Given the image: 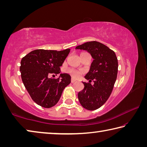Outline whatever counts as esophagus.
Segmentation results:
<instances>
[{"label":"esophagus","mask_w":147,"mask_h":147,"mask_svg":"<svg viewBox=\"0 0 147 147\" xmlns=\"http://www.w3.org/2000/svg\"><path fill=\"white\" fill-rule=\"evenodd\" d=\"M71 83H74V82H76V80L75 79H74V78H71Z\"/></svg>","instance_id":"obj_1"}]
</instances>
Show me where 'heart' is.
Here are the masks:
<instances>
[{"label": "heart", "mask_w": 147, "mask_h": 147, "mask_svg": "<svg viewBox=\"0 0 147 147\" xmlns=\"http://www.w3.org/2000/svg\"><path fill=\"white\" fill-rule=\"evenodd\" d=\"M65 72L67 73H69L71 74V76H73L74 78H78L79 76L80 75V74L82 73V71L75 70L73 69H67L65 70Z\"/></svg>", "instance_id": "heart-1"}]
</instances>
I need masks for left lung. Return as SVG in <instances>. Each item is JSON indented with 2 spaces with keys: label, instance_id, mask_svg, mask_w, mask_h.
<instances>
[{
  "label": "left lung",
  "instance_id": "obj_1",
  "mask_svg": "<svg viewBox=\"0 0 147 147\" xmlns=\"http://www.w3.org/2000/svg\"><path fill=\"white\" fill-rule=\"evenodd\" d=\"M76 49L87 51L93 58L85 76L89 82H82L84 88L78 93V98L84 108L95 110L106 102L112 92L117 76V58L112 50L95 41L86 42Z\"/></svg>",
  "mask_w": 147,
  "mask_h": 147
}]
</instances>
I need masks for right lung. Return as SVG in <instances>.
Returning a JSON list of instances; mask_svg holds the SVG:
<instances>
[{
	"label": "right lung",
	"mask_w": 147,
	"mask_h": 147,
	"mask_svg": "<svg viewBox=\"0 0 147 147\" xmlns=\"http://www.w3.org/2000/svg\"><path fill=\"white\" fill-rule=\"evenodd\" d=\"M70 49L61 51L38 49L23 57L20 71L23 84L37 104L50 108L55 106L64 88L71 83V76L60 74L59 78H50L60 73V67Z\"/></svg>",
	"instance_id": "right-lung-1"
}]
</instances>
